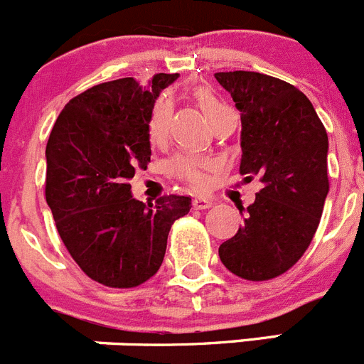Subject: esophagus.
<instances>
[{
	"instance_id": "1",
	"label": "esophagus",
	"mask_w": 364,
	"mask_h": 364,
	"mask_svg": "<svg viewBox=\"0 0 364 364\" xmlns=\"http://www.w3.org/2000/svg\"><path fill=\"white\" fill-rule=\"evenodd\" d=\"M210 205H213V202H210V200H207V198H195V200H193V207H195V209H209Z\"/></svg>"
}]
</instances>
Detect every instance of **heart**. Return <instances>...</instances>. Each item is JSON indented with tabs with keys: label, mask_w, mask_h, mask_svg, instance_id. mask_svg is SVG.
<instances>
[{
	"label": "heart",
	"mask_w": 364,
	"mask_h": 364,
	"mask_svg": "<svg viewBox=\"0 0 364 364\" xmlns=\"http://www.w3.org/2000/svg\"><path fill=\"white\" fill-rule=\"evenodd\" d=\"M195 98L198 102L200 109L203 110L207 117L216 116L223 109H228L225 103H221L216 98L213 91L209 89H198L195 92ZM168 119H169V103L166 100H159L155 103L154 110H151L150 123H148V136H150L151 143H162L166 137V130H168ZM213 161L203 157H196V155H176L169 162V173L176 176L178 180L189 184L191 188L200 189L205 186L207 182V171L213 169Z\"/></svg>",
	"instance_id": "obj_1"
}]
</instances>
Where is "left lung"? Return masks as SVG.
Returning a JSON list of instances; mask_svg holds the SVG:
<instances>
[{
    "label": "left lung",
    "mask_w": 364,
    "mask_h": 364,
    "mask_svg": "<svg viewBox=\"0 0 364 364\" xmlns=\"http://www.w3.org/2000/svg\"><path fill=\"white\" fill-rule=\"evenodd\" d=\"M214 76L241 112L240 173L262 182L245 225L218 254L241 279H275L296 264L320 225L328 193L327 132L309 98L288 82L254 71Z\"/></svg>",
    "instance_id": "obj_1"
}]
</instances>
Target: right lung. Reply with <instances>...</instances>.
<instances>
[{
    "label": "right lung",
    "mask_w": 364,
    "mask_h": 364,
    "mask_svg": "<svg viewBox=\"0 0 364 364\" xmlns=\"http://www.w3.org/2000/svg\"><path fill=\"white\" fill-rule=\"evenodd\" d=\"M159 73L141 85L119 78L69 100L46 144V202L58 236L82 272L109 288H136L159 272L175 220L191 198L132 196L136 168H146L159 92L176 80Z\"/></svg>",
    "instance_id": "right-lung-1"
}]
</instances>
